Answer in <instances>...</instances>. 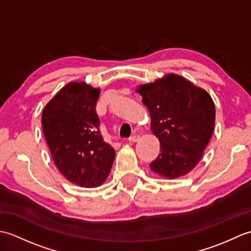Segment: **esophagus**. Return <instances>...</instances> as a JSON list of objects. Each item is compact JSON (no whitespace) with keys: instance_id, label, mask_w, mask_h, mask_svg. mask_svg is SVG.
Segmentation results:
<instances>
[{"instance_id":"obj_1","label":"esophagus","mask_w":251,"mask_h":251,"mask_svg":"<svg viewBox=\"0 0 251 251\" xmlns=\"http://www.w3.org/2000/svg\"><path fill=\"white\" fill-rule=\"evenodd\" d=\"M139 139H140V136L138 135V134H134L131 137H129L128 140H129L130 142H137Z\"/></svg>"}]
</instances>
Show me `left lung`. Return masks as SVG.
I'll return each instance as SVG.
<instances>
[{
  "instance_id": "obj_1",
  "label": "left lung",
  "mask_w": 251,
  "mask_h": 251,
  "mask_svg": "<svg viewBox=\"0 0 251 251\" xmlns=\"http://www.w3.org/2000/svg\"><path fill=\"white\" fill-rule=\"evenodd\" d=\"M136 92L151 116V130L159 140V153L150 164L153 173L176 179L200 163L214 134L216 108L204 88L179 74L168 73Z\"/></svg>"
}]
</instances>
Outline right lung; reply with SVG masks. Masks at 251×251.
I'll return each mask as SVG.
<instances>
[{
	"mask_svg": "<svg viewBox=\"0 0 251 251\" xmlns=\"http://www.w3.org/2000/svg\"><path fill=\"white\" fill-rule=\"evenodd\" d=\"M101 89L83 81L65 85L42 112V127L52 161L63 177L82 188L108 178L115 151L99 131L95 106Z\"/></svg>",
	"mask_w": 251,
	"mask_h": 251,
	"instance_id": "obj_1",
	"label": "right lung"
}]
</instances>
